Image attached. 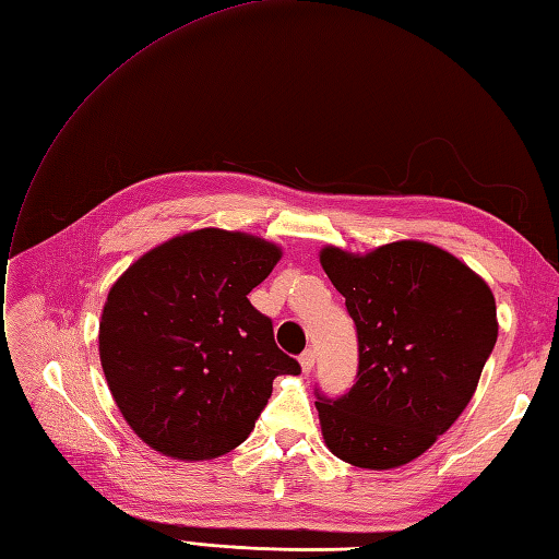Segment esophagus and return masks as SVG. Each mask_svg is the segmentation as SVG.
I'll return each mask as SVG.
<instances>
[{
	"instance_id": "34e87169",
	"label": "esophagus",
	"mask_w": 559,
	"mask_h": 559,
	"mask_svg": "<svg viewBox=\"0 0 559 559\" xmlns=\"http://www.w3.org/2000/svg\"><path fill=\"white\" fill-rule=\"evenodd\" d=\"M299 364H301L304 373H311L313 366H316V352H313V349H306V352L301 354V358H299Z\"/></svg>"
}]
</instances>
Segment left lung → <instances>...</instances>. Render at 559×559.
<instances>
[{"label": "left lung", "mask_w": 559, "mask_h": 559, "mask_svg": "<svg viewBox=\"0 0 559 559\" xmlns=\"http://www.w3.org/2000/svg\"><path fill=\"white\" fill-rule=\"evenodd\" d=\"M320 265L358 337L354 388L318 416L334 456L358 468H396L424 454L464 412L498 342L495 296L474 270L426 241L366 255L325 246Z\"/></svg>", "instance_id": "left-lung-1"}]
</instances>
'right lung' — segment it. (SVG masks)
Listing matches in <instances>:
<instances>
[{"instance_id":"right-lung-1","label":"right lung","mask_w":559,"mask_h":559,"mask_svg":"<svg viewBox=\"0 0 559 559\" xmlns=\"http://www.w3.org/2000/svg\"><path fill=\"white\" fill-rule=\"evenodd\" d=\"M282 248L198 229L141 255L109 289L100 361L121 416L165 456L215 459L251 436L272 380L301 373L248 301Z\"/></svg>"}]
</instances>
